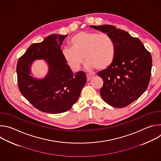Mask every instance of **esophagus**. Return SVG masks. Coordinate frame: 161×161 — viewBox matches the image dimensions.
I'll use <instances>...</instances> for the list:
<instances>
[{"mask_svg":"<svg viewBox=\"0 0 161 161\" xmlns=\"http://www.w3.org/2000/svg\"><path fill=\"white\" fill-rule=\"evenodd\" d=\"M93 78H94V76H93V75H86V78H87V81H90V80H91Z\"/></svg>","mask_w":161,"mask_h":161,"instance_id":"esophagus-1","label":"esophagus"}]
</instances>
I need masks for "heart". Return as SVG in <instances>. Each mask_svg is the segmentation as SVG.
Segmentation results:
<instances>
[{"mask_svg": "<svg viewBox=\"0 0 161 161\" xmlns=\"http://www.w3.org/2000/svg\"><path fill=\"white\" fill-rule=\"evenodd\" d=\"M71 47L62 50L65 62L74 71H78L84 62L91 71L97 68L106 70L112 64L115 55V47L112 38L106 33L81 31L70 41Z\"/></svg>", "mask_w": 161, "mask_h": 161, "instance_id": "obj_1", "label": "heart"}]
</instances>
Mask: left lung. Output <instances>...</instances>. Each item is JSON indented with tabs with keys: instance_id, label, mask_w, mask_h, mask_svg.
<instances>
[{
	"instance_id": "1",
	"label": "left lung",
	"mask_w": 161,
	"mask_h": 161,
	"mask_svg": "<svg viewBox=\"0 0 161 161\" xmlns=\"http://www.w3.org/2000/svg\"><path fill=\"white\" fill-rule=\"evenodd\" d=\"M90 27L108 34L115 47L112 64L97 74L104 81L101 96L111 106L125 107L138 99L148 87L152 64L151 55L139 39L122 29L110 25Z\"/></svg>"
}]
</instances>
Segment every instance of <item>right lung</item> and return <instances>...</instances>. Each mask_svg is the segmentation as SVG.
Here are the masks:
<instances>
[{
    "label": "right lung",
    "mask_w": 161,
    "mask_h": 161,
    "mask_svg": "<svg viewBox=\"0 0 161 161\" xmlns=\"http://www.w3.org/2000/svg\"><path fill=\"white\" fill-rule=\"evenodd\" d=\"M67 36L53 34L31 44L17 63L20 92L41 111L57 114L70 109L86 82L85 74L79 71L74 75L63 57L61 45ZM37 59L45 60L49 67L42 79L31 76V66Z\"/></svg>",
    "instance_id": "obj_1"
}]
</instances>
